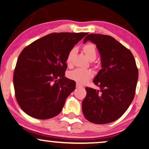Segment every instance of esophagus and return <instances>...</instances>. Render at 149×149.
Segmentation results:
<instances>
[{"label":"esophagus","instance_id":"1","mask_svg":"<svg viewBox=\"0 0 149 149\" xmlns=\"http://www.w3.org/2000/svg\"><path fill=\"white\" fill-rule=\"evenodd\" d=\"M76 87H77V88H79V87H82V86H81V85H79V84H78V83H77V84L76 85Z\"/></svg>","mask_w":149,"mask_h":149}]
</instances>
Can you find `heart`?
I'll return each mask as SVG.
<instances>
[{
	"mask_svg": "<svg viewBox=\"0 0 149 149\" xmlns=\"http://www.w3.org/2000/svg\"><path fill=\"white\" fill-rule=\"evenodd\" d=\"M83 51L85 56L90 61L95 60L97 57V52L95 46L91 43H87L83 47ZM77 53V49L72 48L68 52L66 57V64L70 66L72 64V60ZM93 73L89 70L83 69H75L74 70L70 71L68 73V77L71 80L76 81L79 84H85L93 77Z\"/></svg>",
	"mask_w": 149,
	"mask_h": 149,
	"instance_id": "1",
	"label": "heart"
}]
</instances>
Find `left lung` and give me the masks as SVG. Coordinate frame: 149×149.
Instances as JSON below:
<instances>
[{
    "label": "left lung",
    "instance_id": "8db88e82",
    "mask_svg": "<svg viewBox=\"0 0 149 149\" xmlns=\"http://www.w3.org/2000/svg\"><path fill=\"white\" fill-rule=\"evenodd\" d=\"M87 40L96 45L102 69L93 81L100 90L85 88L83 115L93 123H111L123 115L134 100L138 79L136 61L132 52L111 36L89 34L83 42Z\"/></svg>",
    "mask_w": 149,
    "mask_h": 149
}]
</instances>
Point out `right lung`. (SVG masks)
<instances>
[{
  "instance_id": "add662e5",
  "label": "right lung",
  "mask_w": 149,
  "mask_h": 149,
  "mask_svg": "<svg viewBox=\"0 0 149 149\" xmlns=\"http://www.w3.org/2000/svg\"><path fill=\"white\" fill-rule=\"evenodd\" d=\"M87 34L52 33L22 50L13 73V85L18 104L27 115L47 119L62 111L76 87L75 81L64 77L67 55Z\"/></svg>"
}]
</instances>
